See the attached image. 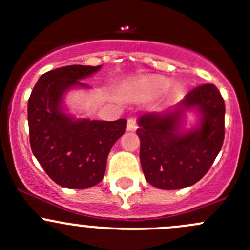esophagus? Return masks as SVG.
Instances as JSON below:
<instances>
[{
	"instance_id": "34e87169",
	"label": "esophagus",
	"mask_w": 250,
	"mask_h": 250,
	"mask_svg": "<svg viewBox=\"0 0 250 250\" xmlns=\"http://www.w3.org/2000/svg\"><path fill=\"white\" fill-rule=\"evenodd\" d=\"M137 128H138L137 118H135V117H129V118H128L127 129L130 130V132H134V130H137Z\"/></svg>"
}]
</instances>
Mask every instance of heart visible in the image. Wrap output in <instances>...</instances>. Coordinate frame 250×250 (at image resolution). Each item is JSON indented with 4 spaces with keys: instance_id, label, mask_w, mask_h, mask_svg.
I'll list each match as a JSON object with an SVG mask.
<instances>
[{
    "instance_id": "obj_1",
    "label": "heart",
    "mask_w": 250,
    "mask_h": 250,
    "mask_svg": "<svg viewBox=\"0 0 250 250\" xmlns=\"http://www.w3.org/2000/svg\"><path fill=\"white\" fill-rule=\"evenodd\" d=\"M169 85V80L163 76H145L141 77L133 83L132 90L134 94L141 98H153L157 97L162 92L167 89Z\"/></svg>"
}]
</instances>
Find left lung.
<instances>
[{
	"label": "left lung",
	"instance_id": "8db88e82",
	"mask_svg": "<svg viewBox=\"0 0 250 250\" xmlns=\"http://www.w3.org/2000/svg\"><path fill=\"white\" fill-rule=\"evenodd\" d=\"M196 110L197 126L186 130L185 112ZM140 162L148 184L162 190L193 185L206 175L223 146L225 103L214 84H202L173 110L138 118Z\"/></svg>",
	"mask_w": 250,
	"mask_h": 250
}]
</instances>
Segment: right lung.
<instances>
[{"mask_svg": "<svg viewBox=\"0 0 250 250\" xmlns=\"http://www.w3.org/2000/svg\"><path fill=\"white\" fill-rule=\"evenodd\" d=\"M102 69L70 65L42 75L27 103L30 145L53 181L62 188H88L103 180L113 144L122 137L127 120L97 121L66 113L64 95Z\"/></svg>", "mask_w": 250, "mask_h": 250, "instance_id": "add662e5", "label": "right lung"}]
</instances>
